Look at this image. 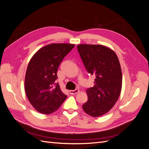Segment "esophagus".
Here are the masks:
<instances>
[{"mask_svg": "<svg viewBox=\"0 0 149 149\" xmlns=\"http://www.w3.org/2000/svg\"><path fill=\"white\" fill-rule=\"evenodd\" d=\"M79 91V90L78 89H75L74 90H70V93L71 94H77Z\"/></svg>", "mask_w": 149, "mask_h": 149, "instance_id": "esophagus-1", "label": "esophagus"}]
</instances>
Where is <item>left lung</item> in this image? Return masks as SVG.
<instances>
[{"mask_svg": "<svg viewBox=\"0 0 149 149\" xmlns=\"http://www.w3.org/2000/svg\"><path fill=\"white\" fill-rule=\"evenodd\" d=\"M77 48L89 74L95 75L93 87L87 89L88 101L83 109L92 117L109 112L118 101L122 88V71L112 49L101 45L81 44Z\"/></svg>", "mask_w": 149, "mask_h": 149, "instance_id": "8db88e82", "label": "left lung"}]
</instances>
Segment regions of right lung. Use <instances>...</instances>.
Instances as JSON below:
<instances>
[{"instance_id":"obj_1","label":"right lung","mask_w":149,"mask_h":149,"mask_svg":"<svg viewBox=\"0 0 149 149\" xmlns=\"http://www.w3.org/2000/svg\"><path fill=\"white\" fill-rule=\"evenodd\" d=\"M74 44L53 43L40 48L31 58L25 78L28 100L40 113H53L67 97L56 83L58 68Z\"/></svg>"}]
</instances>
